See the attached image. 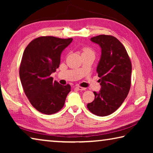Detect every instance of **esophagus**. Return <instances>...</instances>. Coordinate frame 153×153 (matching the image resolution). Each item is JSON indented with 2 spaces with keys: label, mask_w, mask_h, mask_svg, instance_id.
<instances>
[{
  "label": "esophagus",
  "mask_w": 153,
  "mask_h": 153,
  "mask_svg": "<svg viewBox=\"0 0 153 153\" xmlns=\"http://www.w3.org/2000/svg\"><path fill=\"white\" fill-rule=\"evenodd\" d=\"M76 88L79 90H85L86 88H84V87H82V86H76Z\"/></svg>",
  "instance_id": "1"
}]
</instances>
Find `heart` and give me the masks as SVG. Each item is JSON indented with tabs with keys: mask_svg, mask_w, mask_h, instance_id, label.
I'll list each match as a JSON object with an SVG mask.
<instances>
[{
	"mask_svg": "<svg viewBox=\"0 0 153 153\" xmlns=\"http://www.w3.org/2000/svg\"><path fill=\"white\" fill-rule=\"evenodd\" d=\"M88 53H94V51L92 48L89 47H84L82 48V54H88Z\"/></svg>",
	"mask_w": 153,
	"mask_h": 153,
	"instance_id": "b5f03b06",
	"label": "heart"
}]
</instances>
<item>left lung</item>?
I'll return each mask as SVG.
<instances>
[{
	"label": "left lung",
	"mask_w": 153,
	"mask_h": 153,
	"mask_svg": "<svg viewBox=\"0 0 153 153\" xmlns=\"http://www.w3.org/2000/svg\"><path fill=\"white\" fill-rule=\"evenodd\" d=\"M102 49L97 73L101 89L94 92V100L87 108L96 115H111L120 107L131 87V63L126 48L117 38L111 35L91 38Z\"/></svg>",
	"instance_id": "left-lung-1"
}]
</instances>
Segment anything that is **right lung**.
Masks as SVG:
<instances>
[{
  "label": "right lung",
  "instance_id": "right-lung-1",
  "mask_svg": "<svg viewBox=\"0 0 153 153\" xmlns=\"http://www.w3.org/2000/svg\"><path fill=\"white\" fill-rule=\"evenodd\" d=\"M73 40L40 36L28 44L19 66V77L25 95L39 112L52 115L63 107L69 84L62 86L51 75L60 65L61 54Z\"/></svg>",
  "mask_w": 153,
  "mask_h": 153
}]
</instances>
